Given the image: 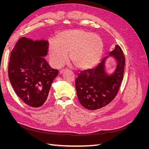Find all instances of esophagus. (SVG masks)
Returning <instances> with one entry per match:
<instances>
[{"label": "esophagus", "mask_w": 149, "mask_h": 149, "mask_svg": "<svg viewBox=\"0 0 149 149\" xmlns=\"http://www.w3.org/2000/svg\"><path fill=\"white\" fill-rule=\"evenodd\" d=\"M65 71V70H61L59 71V73H60V74H62V73H63V72H64Z\"/></svg>", "instance_id": "34e87169"}]
</instances>
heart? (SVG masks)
I'll list each match as a JSON object with an SVG mask.
<instances>
[{
    "instance_id": "obj_1",
    "label": "heart",
    "mask_w": 149,
    "mask_h": 149,
    "mask_svg": "<svg viewBox=\"0 0 149 149\" xmlns=\"http://www.w3.org/2000/svg\"><path fill=\"white\" fill-rule=\"evenodd\" d=\"M47 54L51 65L61 66L69 58L81 70H88L100 61L103 52V43L98 36L83 30L65 31L56 35L55 40L47 45Z\"/></svg>"
}]
</instances>
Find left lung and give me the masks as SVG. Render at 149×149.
Wrapping results in <instances>:
<instances>
[{
    "mask_svg": "<svg viewBox=\"0 0 149 149\" xmlns=\"http://www.w3.org/2000/svg\"><path fill=\"white\" fill-rule=\"evenodd\" d=\"M117 61L113 73L107 74L104 58L94 69L84 70L75 79L78 100L89 110H96L106 106L116 96L123 79L125 56L121 48L116 45L109 53Z\"/></svg>",
    "mask_w": 149,
    "mask_h": 149,
    "instance_id": "1",
    "label": "left lung"
}]
</instances>
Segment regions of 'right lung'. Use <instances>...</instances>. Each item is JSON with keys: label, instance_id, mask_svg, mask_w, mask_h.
Instances as JSON below:
<instances>
[{"label": "right lung", "instance_id": "add662e5", "mask_svg": "<svg viewBox=\"0 0 149 149\" xmlns=\"http://www.w3.org/2000/svg\"><path fill=\"white\" fill-rule=\"evenodd\" d=\"M48 43L22 37L10 53L8 78L17 95L31 107H40L46 101L58 73L44 58L47 55Z\"/></svg>", "mask_w": 149, "mask_h": 149}]
</instances>
